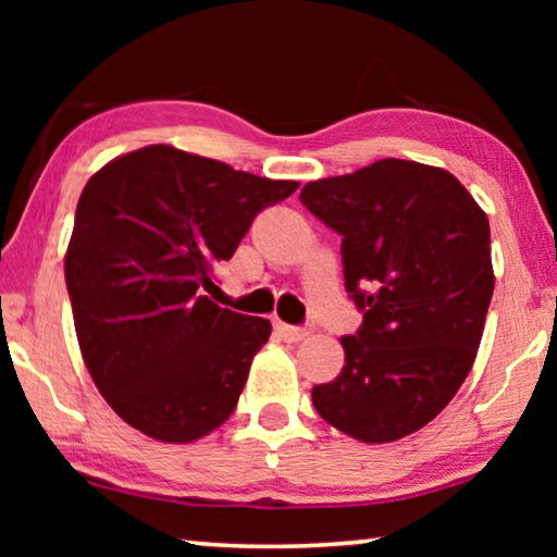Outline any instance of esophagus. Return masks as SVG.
Instances as JSON below:
<instances>
[{
    "label": "esophagus",
    "instance_id": "1",
    "mask_svg": "<svg viewBox=\"0 0 557 557\" xmlns=\"http://www.w3.org/2000/svg\"><path fill=\"white\" fill-rule=\"evenodd\" d=\"M275 329H277V334L289 344H297V342H301V338H307L309 334H312V329H309V326H289V324H282V322H277Z\"/></svg>",
    "mask_w": 557,
    "mask_h": 557
}]
</instances>
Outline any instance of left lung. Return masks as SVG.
Returning <instances> with one entry per match:
<instances>
[{"instance_id": "8db88e82", "label": "left lung", "mask_w": 557, "mask_h": 557, "mask_svg": "<svg viewBox=\"0 0 557 557\" xmlns=\"http://www.w3.org/2000/svg\"><path fill=\"white\" fill-rule=\"evenodd\" d=\"M342 235L346 292L363 324L346 366L314 385L317 412L361 442L425 428L465 383L494 295L488 219L445 169L381 159L301 188Z\"/></svg>"}]
</instances>
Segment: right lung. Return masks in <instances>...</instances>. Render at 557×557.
Masks as SVG:
<instances>
[{
	"label": "right lung",
	"instance_id": "add662e5",
	"mask_svg": "<svg viewBox=\"0 0 557 557\" xmlns=\"http://www.w3.org/2000/svg\"><path fill=\"white\" fill-rule=\"evenodd\" d=\"M297 186L169 145L90 176L65 285L83 361L127 425L182 445L231 418L272 326L219 307L203 289L256 215Z\"/></svg>",
	"mask_w": 557,
	"mask_h": 557
}]
</instances>
